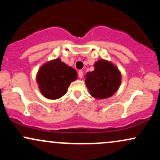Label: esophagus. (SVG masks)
Instances as JSON below:
<instances>
[{
  "label": "esophagus",
  "instance_id": "obj_1",
  "mask_svg": "<svg viewBox=\"0 0 160 160\" xmlns=\"http://www.w3.org/2000/svg\"><path fill=\"white\" fill-rule=\"evenodd\" d=\"M82 76H83V72L82 71H78V77L80 78H82Z\"/></svg>",
  "mask_w": 160,
  "mask_h": 160
}]
</instances>
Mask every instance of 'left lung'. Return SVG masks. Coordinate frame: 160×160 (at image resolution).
<instances>
[{"mask_svg": "<svg viewBox=\"0 0 160 160\" xmlns=\"http://www.w3.org/2000/svg\"><path fill=\"white\" fill-rule=\"evenodd\" d=\"M85 82L92 96L107 98L118 89L121 82V74L115 65L102 59L95 62L94 71L86 74Z\"/></svg>", "mask_w": 160, "mask_h": 160, "instance_id": "obj_1", "label": "left lung"}]
</instances>
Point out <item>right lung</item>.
Returning <instances> with one entry per match:
<instances>
[{
    "label": "right lung",
    "instance_id": "obj_1",
    "mask_svg": "<svg viewBox=\"0 0 160 160\" xmlns=\"http://www.w3.org/2000/svg\"><path fill=\"white\" fill-rule=\"evenodd\" d=\"M77 78L78 74L74 68L56 58L40 68L37 75V82L46 98L57 99L65 94L70 83Z\"/></svg>",
    "mask_w": 160,
    "mask_h": 160
}]
</instances>
